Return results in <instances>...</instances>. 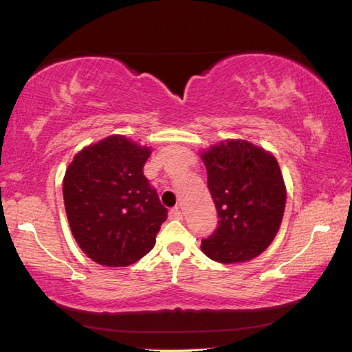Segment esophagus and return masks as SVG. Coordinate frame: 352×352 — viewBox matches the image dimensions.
Returning a JSON list of instances; mask_svg holds the SVG:
<instances>
[{
  "label": "esophagus",
  "mask_w": 352,
  "mask_h": 352,
  "mask_svg": "<svg viewBox=\"0 0 352 352\" xmlns=\"http://www.w3.org/2000/svg\"><path fill=\"white\" fill-rule=\"evenodd\" d=\"M182 216H183V212H182V210H180V208H178V206L172 208V210L169 211V217H170V219L178 220V219H182Z\"/></svg>",
  "instance_id": "34e87169"
}]
</instances>
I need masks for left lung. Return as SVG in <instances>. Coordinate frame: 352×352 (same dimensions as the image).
<instances>
[{"label":"left lung","instance_id":"8db88e82","mask_svg":"<svg viewBox=\"0 0 352 352\" xmlns=\"http://www.w3.org/2000/svg\"><path fill=\"white\" fill-rule=\"evenodd\" d=\"M201 160L219 217L201 250L222 264L256 258L275 239L285 208L276 158L252 142L230 140L208 148Z\"/></svg>","mask_w":352,"mask_h":352}]
</instances>
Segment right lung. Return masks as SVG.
<instances>
[{"instance_id":"right-lung-1","label":"right lung","mask_w":352,"mask_h":352,"mask_svg":"<svg viewBox=\"0 0 352 352\" xmlns=\"http://www.w3.org/2000/svg\"><path fill=\"white\" fill-rule=\"evenodd\" d=\"M151 148L113 135L76 155L63 178L65 211L76 242L94 262L127 267L155 245L168 217L142 174Z\"/></svg>"}]
</instances>
